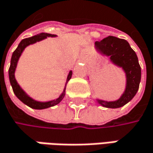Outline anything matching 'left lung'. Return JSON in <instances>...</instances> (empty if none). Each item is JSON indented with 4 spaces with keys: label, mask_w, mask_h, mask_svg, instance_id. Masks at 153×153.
Instances as JSON below:
<instances>
[{
    "label": "left lung",
    "mask_w": 153,
    "mask_h": 153,
    "mask_svg": "<svg viewBox=\"0 0 153 153\" xmlns=\"http://www.w3.org/2000/svg\"><path fill=\"white\" fill-rule=\"evenodd\" d=\"M95 47L104 54L110 56L114 64L121 67L125 70L127 80L126 91L120 100L112 102L99 100V103L108 108L121 107L128 103L139 90L141 68L137 54L126 40L114 36H108L100 41H96Z\"/></svg>",
    "instance_id": "left-lung-1"
}]
</instances>
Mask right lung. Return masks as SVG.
Here are the masks:
<instances>
[{
    "label": "right lung",
    "instance_id": "1",
    "mask_svg": "<svg viewBox=\"0 0 153 153\" xmlns=\"http://www.w3.org/2000/svg\"><path fill=\"white\" fill-rule=\"evenodd\" d=\"M54 37L55 35L54 34H51V33H41L40 34H37V35H34L33 37L30 38H27V39H23L22 41L20 42V44L18 45L17 48L14 50L13 54H12V58H11V63H10V67H9V70H8V75H9V80H10V84L12 85V88H13V91H14V94L16 95V97L21 100L22 101L23 103L26 104L27 105L30 106L31 108L33 109H45V108H48L50 106H53L55 105L59 104L64 98L65 96V90L64 92L62 93V94L59 97L57 100H52L49 102H38V101H35L33 100H32L30 97H28L27 95L26 94L22 88L19 86L18 83L16 82L15 80V78H14V71H15V68H16V65H17V61L20 58L22 51L24 48L30 45L33 43H35L36 41H40L47 37ZM72 77V71L69 72V74L68 76V80H67V83L68 81L71 79Z\"/></svg>",
    "mask_w": 153,
    "mask_h": 153
}]
</instances>
